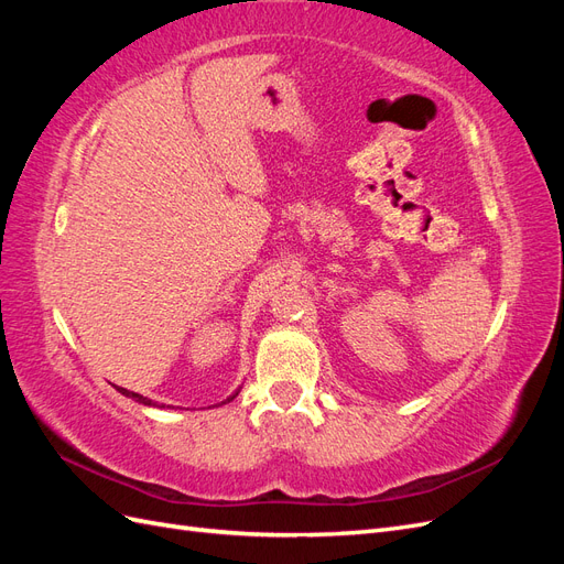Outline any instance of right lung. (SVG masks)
Wrapping results in <instances>:
<instances>
[{
    "mask_svg": "<svg viewBox=\"0 0 564 564\" xmlns=\"http://www.w3.org/2000/svg\"><path fill=\"white\" fill-rule=\"evenodd\" d=\"M119 392H122V395H127V398H131V400H135V402H143V404H152L148 398H143V395H139V392H131V390H127V388H119V386H115ZM235 398V395H232ZM230 398V400H232Z\"/></svg>",
    "mask_w": 564,
    "mask_h": 564,
    "instance_id": "obj_1",
    "label": "right lung"
}]
</instances>
